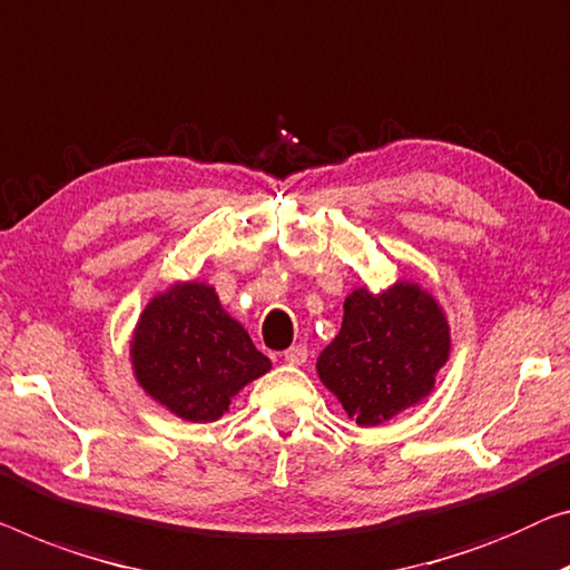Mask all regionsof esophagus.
<instances>
[{"mask_svg": "<svg viewBox=\"0 0 570 570\" xmlns=\"http://www.w3.org/2000/svg\"><path fill=\"white\" fill-rule=\"evenodd\" d=\"M284 361L288 363V366H302V363H307V345L286 347Z\"/></svg>", "mask_w": 570, "mask_h": 570, "instance_id": "obj_1", "label": "esophagus"}]
</instances>
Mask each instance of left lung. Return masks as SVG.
<instances>
[{
  "instance_id": "1",
  "label": "left lung",
  "mask_w": 570,
  "mask_h": 570,
  "mask_svg": "<svg viewBox=\"0 0 570 570\" xmlns=\"http://www.w3.org/2000/svg\"><path fill=\"white\" fill-rule=\"evenodd\" d=\"M343 309V327L320 353L317 373L355 422L392 420L432 392L450 333L428 292L406 282L381 294L355 288Z\"/></svg>"
}]
</instances>
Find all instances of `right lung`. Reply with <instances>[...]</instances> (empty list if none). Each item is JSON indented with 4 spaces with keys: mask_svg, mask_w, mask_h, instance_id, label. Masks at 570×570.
I'll return each instance as SVG.
<instances>
[{
    "mask_svg": "<svg viewBox=\"0 0 570 570\" xmlns=\"http://www.w3.org/2000/svg\"><path fill=\"white\" fill-rule=\"evenodd\" d=\"M140 386L189 422H215L230 399L271 368L207 284H176L140 314L132 337Z\"/></svg>",
    "mask_w": 570,
    "mask_h": 570,
    "instance_id": "1",
    "label": "right lung"
}]
</instances>
